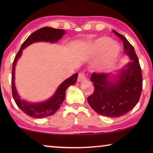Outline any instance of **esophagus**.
Returning a JSON list of instances; mask_svg holds the SVG:
<instances>
[{
    "label": "esophagus",
    "instance_id": "1",
    "mask_svg": "<svg viewBox=\"0 0 153 153\" xmlns=\"http://www.w3.org/2000/svg\"><path fill=\"white\" fill-rule=\"evenodd\" d=\"M86 79V74H85V72L84 71L80 72L79 74L78 77H77V81L82 82V81H84Z\"/></svg>",
    "mask_w": 153,
    "mask_h": 153
}]
</instances>
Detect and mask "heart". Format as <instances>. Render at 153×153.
Masks as SVG:
<instances>
[{"mask_svg": "<svg viewBox=\"0 0 153 153\" xmlns=\"http://www.w3.org/2000/svg\"><path fill=\"white\" fill-rule=\"evenodd\" d=\"M92 52L96 55L103 54L98 67L100 70H105L112 67L117 62L120 55L121 48L111 38L102 37L92 44Z\"/></svg>", "mask_w": 153, "mask_h": 153, "instance_id": "1", "label": "heart"}]
</instances>
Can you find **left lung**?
Wrapping results in <instances>:
<instances>
[{
    "mask_svg": "<svg viewBox=\"0 0 153 153\" xmlns=\"http://www.w3.org/2000/svg\"><path fill=\"white\" fill-rule=\"evenodd\" d=\"M113 32L123 42L124 53L131 61L121 70L115 82L108 79L109 74L92 73L90 79L94 90L87 100L98 114L115 118L124 115L137 105L142 90V75L133 46L125 36L115 30Z\"/></svg>",
    "mask_w": 153,
    "mask_h": 153,
    "instance_id": "8db88e82",
    "label": "left lung"
}]
</instances>
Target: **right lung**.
Listing matches in <instances>:
<instances>
[{
    "label": "right lung",
    "mask_w": 153,
    "mask_h": 153,
    "mask_svg": "<svg viewBox=\"0 0 153 153\" xmlns=\"http://www.w3.org/2000/svg\"><path fill=\"white\" fill-rule=\"evenodd\" d=\"M65 32L62 29H55L49 27H44L36 30L32 34L28 36L18 51L13 63L12 74H11V88L12 94L15 103L23 112L33 118H43L55 114L59 108L61 107L65 97V92L67 88L71 85L74 84L77 81L78 74H75L69 78L67 79L59 86L53 97L45 102L39 103H30L21 99L19 96L15 89L14 77H15V66L17 59L22 55L23 49H24L31 44L38 41H45V42H55L58 41Z\"/></svg>",
    "instance_id": "add662e5"
}]
</instances>
